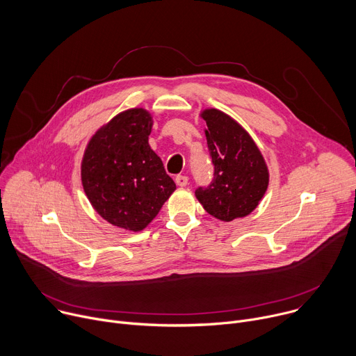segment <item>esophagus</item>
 Segmentation results:
<instances>
[{
    "label": "esophagus",
    "instance_id": "esophagus-1",
    "mask_svg": "<svg viewBox=\"0 0 356 356\" xmlns=\"http://www.w3.org/2000/svg\"><path fill=\"white\" fill-rule=\"evenodd\" d=\"M175 180H176V184H177L179 187H186L187 183H188V177H187V176H183V175L176 176Z\"/></svg>",
    "mask_w": 356,
    "mask_h": 356
}]
</instances>
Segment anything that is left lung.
<instances>
[{"mask_svg": "<svg viewBox=\"0 0 356 356\" xmlns=\"http://www.w3.org/2000/svg\"><path fill=\"white\" fill-rule=\"evenodd\" d=\"M206 138L214 163V181L197 188L195 197L210 216L229 222L255 210L269 186V169L249 132L231 115L204 108Z\"/></svg>", "mask_w": 356, "mask_h": 356, "instance_id": "obj_1", "label": "left lung"}]
</instances>
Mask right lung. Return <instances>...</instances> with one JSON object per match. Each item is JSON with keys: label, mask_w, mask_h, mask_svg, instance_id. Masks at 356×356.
Returning <instances> with one entry per match:
<instances>
[{"label": "right lung", "mask_w": 356, "mask_h": 356, "mask_svg": "<svg viewBox=\"0 0 356 356\" xmlns=\"http://www.w3.org/2000/svg\"><path fill=\"white\" fill-rule=\"evenodd\" d=\"M152 127L147 110H125L95 131L81 159V184L92 209L132 232L145 229L176 190L149 145Z\"/></svg>", "instance_id": "obj_1"}]
</instances>
